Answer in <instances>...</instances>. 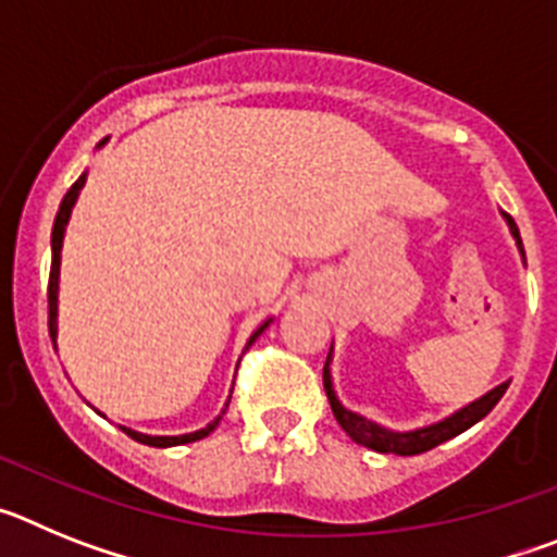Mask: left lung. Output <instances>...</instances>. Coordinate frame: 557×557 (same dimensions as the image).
<instances>
[{
	"mask_svg": "<svg viewBox=\"0 0 557 557\" xmlns=\"http://www.w3.org/2000/svg\"><path fill=\"white\" fill-rule=\"evenodd\" d=\"M505 220H508L510 234H513L516 245H519L521 256H524V248H521V236H519V228H516L513 218H510V214H505ZM329 362H332V351H329L326 366H323V387H326L329 405H332V412H334V418H337V424L346 430V435L351 437V441H357V444L368 446V449H373V451H382V455H405L407 457V455H421V451L435 449L437 444H444V441H449V437L460 435V432H466L469 426H474L476 421H482V418L488 416V412L496 407V401L505 396V391H508V385H510V382H505V385L494 387V391L485 393L482 398L471 401L469 407L457 410L455 416L444 418V421H437V424L424 426V430L393 432V430H385V426L373 424V421H368V418L357 416V412L346 410V407L339 405L337 396H334Z\"/></svg>",
	"mask_w": 557,
	"mask_h": 557,
	"instance_id": "obj_1",
	"label": "left lung"
}]
</instances>
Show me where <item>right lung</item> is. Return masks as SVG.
Listing matches in <instances>:
<instances>
[{"instance_id": "1", "label": "right lung", "mask_w": 557, "mask_h": 557, "mask_svg": "<svg viewBox=\"0 0 557 557\" xmlns=\"http://www.w3.org/2000/svg\"><path fill=\"white\" fill-rule=\"evenodd\" d=\"M100 145H106V139L100 141ZM83 184H86V172H83L81 178L72 184V189L63 195L61 200V209H58V218H55V225H52V268H49V287H47V304H49V337H52V343H55L58 337V275H61V248H63V231H66V223H69V214H72V206H75L77 195H81ZM270 326V321H264L262 326L256 329L253 334H250L248 339V346H245V351H248L250 346L256 343V337L264 332V329ZM231 401V396H228ZM228 407V405H225ZM225 412V410H223ZM220 418L218 416L214 421H211L209 426H203V430L198 432H189V435H141V432H133L127 430V426H122V432L125 435H131L133 441H139V444H147V446H156V449H166V446H181V444H191V441H200V437H206L209 432H214V426L220 424Z\"/></svg>"}]
</instances>
